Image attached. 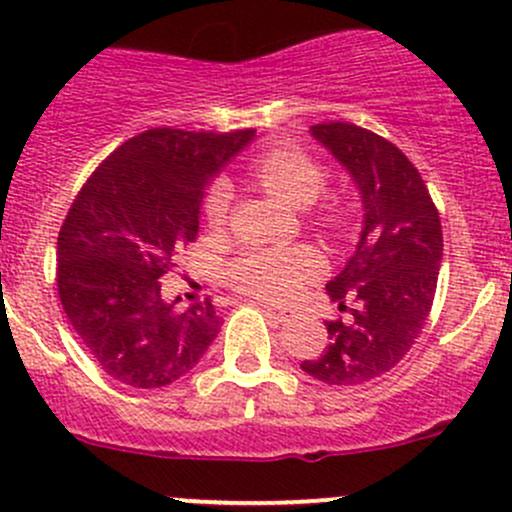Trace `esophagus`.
Instances as JSON below:
<instances>
[{
	"label": "esophagus",
	"instance_id": "esophagus-1",
	"mask_svg": "<svg viewBox=\"0 0 512 512\" xmlns=\"http://www.w3.org/2000/svg\"><path fill=\"white\" fill-rule=\"evenodd\" d=\"M261 310L266 312V315L271 317L273 322H280V324H283V322H290V320H295V312H293V310H285V307H283V310H280V307L261 305Z\"/></svg>",
	"mask_w": 512,
	"mask_h": 512
}]
</instances>
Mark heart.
<instances>
[{"label": "heart", "mask_w": 512, "mask_h": 512, "mask_svg": "<svg viewBox=\"0 0 512 512\" xmlns=\"http://www.w3.org/2000/svg\"><path fill=\"white\" fill-rule=\"evenodd\" d=\"M254 175L263 190L295 210L310 207L327 185L324 168L298 148H273V151L261 153L254 161ZM229 205H232L229 185H212L205 200L210 224L214 227L224 224ZM320 222L324 227L337 229L342 227L344 217L337 207L329 205L320 212ZM320 271L322 258L312 249L298 246V249H266L244 254L229 266L227 278L239 293L263 300H288L302 285L320 276Z\"/></svg>", "instance_id": "obj_1"}]
</instances>
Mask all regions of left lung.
Wrapping results in <instances>:
<instances>
[{
    "instance_id": "left-lung-1",
    "label": "left lung",
    "mask_w": 512,
    "mask_h": 512,
    "mask_svg": "<svg viewBox=\"0 0 512 512\" xmlns=\"http://www.w3.org/2000/svg\"><path fill=\"white\" fill-rule=\"evenodd\" d=\"M342 163L364 210L359 244L327 283L342 315L329 344L300 368L329 386H361L390 371L430 317L442 263V224L425 180L398 146L349 122L310 126Z\"/></svg>"
}]
</instances>
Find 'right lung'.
<instances>
[{
  "instance_id": "add662e5",
  "label": "right lung",
  "mask_w": 512,
  "mask_h": 512,
  "mask_svg": "<svg viewBox=\"0 0 512 512\" xmlns=\"http://www.w3.org/2000/svg\"><path fill=\"white\" fill-rule=\"evenodd\" d=\"M256 136L148 129L122 144L75 197L58 234V295L102 371L163 388L219 334L210 300H168L161 278L195 241L207 183Z\"/></svg>"
}]
</instances>
